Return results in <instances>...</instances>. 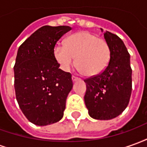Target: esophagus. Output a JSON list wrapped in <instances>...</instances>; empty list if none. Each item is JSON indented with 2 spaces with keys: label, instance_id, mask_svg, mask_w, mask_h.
<instances>
[{
  "label": "esophagus",
  "instance_id": "34e87169",
  "mask_svg": "<svg viewBox=\"0 0 147 147\" xmlns=\"http://www.w3.org/2000/svg\"><path fill=\"white\" fill-rule=\"evenodd\" d=\"M72 80H73L74 82H75V81H78V80H80V78L76 76H72Z\"/></svg>",
  "mask_w": 147,
  "mask_h": 147
}]
</instances>
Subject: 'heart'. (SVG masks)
<instances>
[{
	"mask_svg": "<svg viewBox=\"0 0 147 147\" xmlns=\"http://www.w3.org/2000/svg\"><path fill=\"white\" fill-rule=\"evenodd\" d=\"M54 57L64 70L75 63L85 76L101 74L108 66L110 48L104 38L88 31H80L69 36L65 44H57L53 49Z\"/></svg>",
	"mask_w": 147,
	"mask_h": 147,
	"instance_id": "heart-1",
	"label": "heart"
}]
</instances>
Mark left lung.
Here are the masks:
<instances>
[{"label":"left lung","mask_w":147,"mask_h":147,"mask_svg":"<svg viewBox=\"0 0 147 147\" xmlns=\"http://www.w3.org/2000/svg\"><path fill=\"white\" fill-rule=\"evenodd\" d=\"M110 60L102 73L84 80V101L90 117L97 120L117 117L128 105L132 89L130 54L117 34L105 30Z\"/></svg>","instance_id":"8db88e82"}]
</instances>
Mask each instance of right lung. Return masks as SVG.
<instances>
[{
  "label": "right lung",
  "mask_w": 147,
  "mask_h": 147,
  "mask_svg": "<svg viewBox=\"0 0 147 147\" xmlns=\"http://www.w3.org/2000/svg\"><path fill=\"white\" fill-rule=\"evenodd\" d=\"M71 29L67 26H43L18 49L14 65L16 97L24 116L34 124L45 126L64 116L73 83L71 74L59 68L53 49Z\"/></svg>",
  "instance_id": "1"
}]
</instances>
